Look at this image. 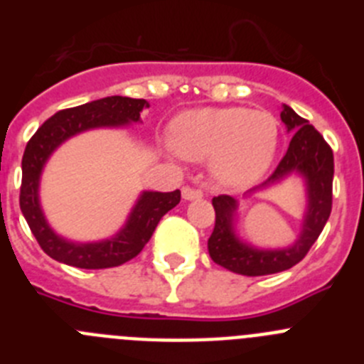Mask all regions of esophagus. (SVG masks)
Wrapping results in <instances>:
<instances>
[{
    "mask_svg": "<svg viewBox=\"0 0 364 364\" xmlns=\"http://www.w3.org/2000/svg\"><path fill=\"white\" fill-rule=\"evenodd\" d=\"M182 197L186 200H198V198L204 197V193L198 188H189V186H186V188H182Z\"/></svg>",
    "mask_w": 364,
    "mask_h": 364,
    "instance_id": "esophagus-1",
    "label": "esophagus"
}]
</instances>
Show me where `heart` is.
I'll list each match as a JSON object with an SVG mask.
<instances>
[{
  "label": "heart",
  "instance_id": "1",
  "mask_svg": "<svg viewBox=\"0 0 364 364\" xmlns=\"http://www.w3.org/2000/svg\"><path fill=\"white\" fill-rule=\"evenodd\" d=\"M273 114L246 107L191 109L175 118L171 144L189 160L211 159V175L228 188L255 184L277 151Z\"/></svg>",
  "mask_w": 364,
  "mask_h": 364
}]
</instances>
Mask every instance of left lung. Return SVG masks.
<instances>
[{"instance_id": "obj_1", "label": "left lung", "mask_w": 364, "mask_h": 364, "mask_svg": "<svg viewBox=\"0 0 364 364\" xmlns=\"http://www.w3.org/2000/svg\"><path fill=\"white\" fill-rule=\"evenodd\" d=\"M281 120L286 129L294 133L291 142L277 169L264 184L252 189L255 193L268 186L281 182L288 175H301L306 182L308 205L302 230L291 246L281 250H259L242 242L235 235L233 220L237 213V200L230 195H218L213 198L215 228L208 240V252L213 262L239 275L259 277L284 272L301 262L321 231L332 211V182H333V153L321 133L310 122L304 120L288 105H282Z\"/></svg>"}]
</instances>
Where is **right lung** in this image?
<instances>
[{
	"label": "right lung",
	"mask_w": 364,
	"mask_h": 364,
	"mask_svg": "<svg viewBox=\"0 0 364 364\" xmlns=\"http://www.w3.org/2000/svg\"><path fill=\"white\" fill-rule=\"evenodd\" d=\"M146 107H149V104L142 98L107 96L95 100L85 105L58 111L54 117L45 120L28 140L21 160L23 175L19 189V208L32 235L50 259L83 269H104L124 264L142 252L154 228L159 226L160 218L180 202V189L171 193L144 191L125 226L114 237L87 244L70 242L54 233L41 211L38 197L40 176L45 162L60 144L87 129L124 127L129 122H140V112Z\"/></svg>",
	"instance_id": "obj_1"
}]
</instances>
